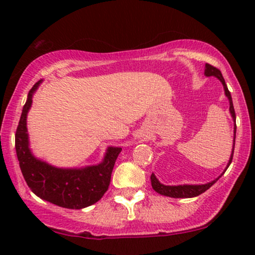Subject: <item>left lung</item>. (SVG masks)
Segmentation results:
<instances>
[{"instance_id":"1","label":"left lung","mask_w":255,"mask_h":255,"mask_svg":"<svg viewBox=\"0 0 255 255\" xmlns=\"http://www.w3.org/2000/svg\"><path fill=\"white\" fill-rule=\"evenodd\" d=\"M205 75H206V77L217 78L218 80L222 83V85H223L225 96H227L228 99H229V105H230L229 111H230V115H231V118H233V121H234V142H233V151H231L230 159H229V162H228L227 168H225V170H227L228 166L230 165L231 160H233L234 148H235V136H236L235 120H236V115H235V110H234L233 99H231V95H230L229 90H228L227 84H225L223 75H222V73L218 68H216V67L211 66V64L206 63V64H205ZM225 170L222 172V174L219 175V176L216 178V180H213L209 183H205V184H178V186H165V184L160 183L159 181H158V178L156 177V175L152 172L151 184H152V188H153L154 191H156L157 193H159V194L165 195V197H170V198H194V197H198V195H200L201 193L206 192L207 189H209L213 183L217 182V180H219V177H222V175L224 174Z\"/></svg>"}]
</instances>
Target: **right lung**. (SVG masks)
Wrapping results in <instances>:
<instances>
[{"label": "right lung", "mask_w": 255, "mask_h": 255, "mask_svg": "<svg viewBox=\"0 0 255 255\" xmlns=\"http://www.w3.org/2000/svg\"><path fill=\"white\" fill-rule=\"evenodd\" d=\"M42 81L34 84L28 92L16 128L15 150L22 176L31 191L43 200L73 210L91 206L109 188L111 172L122 148L109 146L99 164L85 168H57L34 156L30 148L26 120L32 98Z\"/></svg>", "instance_id": "1"}]
</instances>
